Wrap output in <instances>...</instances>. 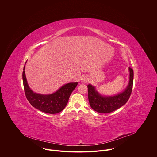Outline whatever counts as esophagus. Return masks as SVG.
I'll return each instance as SVG.
<instances>
[{
    "mask_svg": "<svg viewBox=\"0 0 157 157\" xmlns=\"http://www.w3.org/2000/svg\"><path fill=\"white\" fill-rule=\"evenodd\" d=\"M88 78H86V77H84V78H83V79H82V82H84V83H87V82H88Z\"/></svg>",
    "mask_w": 157,
    "mask_h": 157,
    "instance_id": "esophagus-1",
    "label": "esophagus"
}]
</instances>
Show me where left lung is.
Masks as SVG:
<instances>
[{
	"label": "left lung",
	"instance_id": "obj_1",
	"mask_svg": "<svg viewBox=\"0 0 157 157\" xmlns=\"http://www.w3.org/2000/svg\"><path fill=\"white\" fill-rule=\"evenodd\" d=\"M129 82L125 90L114 96H104L96 90L95 86L88 85V100L91 107L100 113H108L115 111L127 103L132 91L133 82V70L129 67Z\"/></svg>",
	"mask_w": 157,
	"mask_h": 157
}]
</instances>
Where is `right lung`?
<instances>
[{
	"label": "right lung",
	"mask_w": 157,
	"mask_h": 157,
	"mask_svg": "<svg viewBox=\"0 0 157 157\" xmlns=\"http://www.w3.org/2000/svg\"><path fill=\"white\" fill-rule=\"evenodd\" d=\"M25 66L22 72V79L25 96L33 107L46 113L56 114L61 112L66 106L69 98L77 86L78 82L65 84L56 92L50 94H41L34 93L29 87L25 74Z\"/></svg>",
	"instance_id": "add662e5"
}]
</instances>
